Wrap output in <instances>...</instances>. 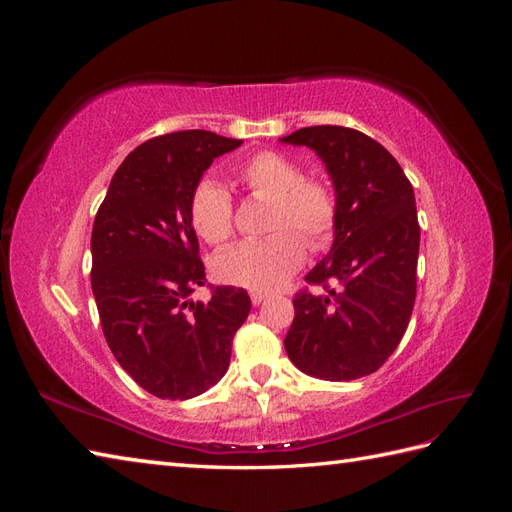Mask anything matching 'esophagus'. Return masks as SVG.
Returning a JSON list of instances; mask_svg holds the SVG:
<instances>
[{
  "label": "esophagus",
  "instance_id": "34e87169",
  "mask_svg": "<svg viewBox=\"0 0 512 512\" xmlns=\"http://www.w3.org/2000/svg\"><path fill=\"white\" fill-rule=\"evenodd\" d=\"M250 297H252V303H254V305H260L262 301H265V299L269 297V294H267V292H252Z\"/></svg>",
  "mask_w": 512,
  "mask_h": 512
}]
</instances>
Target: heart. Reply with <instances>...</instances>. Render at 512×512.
Masks as SVG:
<instances>
[{
	"label": "heart",
	"instance_id": "heart-1",
	"mask_svg": "<svg viewBox=\"0 0 512 512\" xmlns=\"http://www.w3.org/2000/svg\"><path fill=\"white\" fill-rule=\"evenodd\" d=\"M239 179L252 194L271 200L269 230L275 232L228 247L215 256L213 273L224 284L271 292L303 265L305 241L298 229L316 250L331 241L337 220L335 194L324 181L303 179L301 166L275 151L256 153L241 166ZM190 220L207 243L218 245L230 237L232 203L220 183L205 179L196 185Z\"/></svg>",
	"mask_w": 512,
	"mask_h": 512
}]
</instances>
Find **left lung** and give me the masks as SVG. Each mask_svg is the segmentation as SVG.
Instances as JSON below:
<instances>
[{
  "mask_svg": "<svg viewBox=\"0 0 512 512\" xmlns=\"http://www.w3.org/2000/svg\"><path fill=\"white\" fill-rule=\"evenodd\" d=\"M280 143L314 149L331 177L333 245L305 280L342 284L339 292L297 294L288 359L320 380L369 376L395 352L412 316L421 245L414 190L391 153L359 130L312 126Z\"/></svg>",
  "mask_w": 512,
  "mask_h": 512,
  "instance_id": "1",
  "label": "left lung"
}]
</instances>
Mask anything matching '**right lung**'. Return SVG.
<instances>
[{
    "instance_id": "1",
    "label": "right lung",
    "mask_w": 512,
    "mask_h": 512,
    "mask_svg": "<svg viewBox=\"0 0 512 512\" xmlns=\"http://www.w3.org/2000/svg\"><path fill=\"white\" fill-rule=\"evenodd\" d=\"M241 143L207 130L151 138L115 170L96 213L91 290L106 344L160 399H190L218 384L250 314V297L235 286L192 301L205 267L190 200L211 162Z\"/></svg>"
}]
</instances>
